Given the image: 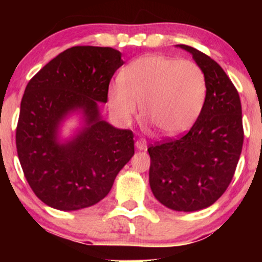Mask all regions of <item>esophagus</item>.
<instances>
[{
	"label": "esophagus",
	"mask_w": 262,
	"mask_h": 262,
	"mask_svg": "<svg viewBox=\"0 0 262 262\" xmlns=\"http://www.w3.org/2000/svg\"><path fill=\"white\" fill-rule=\"evenodd\" d=\"M135 148L138 150H145L146 149V140L145 139H138L135 141Z\"/></svg>",
	"instance_id": "obj_1"
}]
</instances>
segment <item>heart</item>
<instances>
[{
    "label": "heart",
    "mask_w": 262,
    "mask_h": 262,
    "mask_svg": "<svg viewBox=\"0 0 262 262\" xmlns=\"http://www.w3.org/2000/svg\"><path fill=\"white\" fill-rule=\"evenodd\" d=\"M207 79L202 69L189 60L146 55L129 64L121 83L108 91V106L122 122H130L141 106L144 118L159 133L175 137L188 130L202 112Z\"/></svg>",
    "instance_id": "heart-1"
}]
</instances>
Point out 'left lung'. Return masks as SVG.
<instances>
[{"label":"left lung","instance_id":"8db88e82","mask_svg":"<svg viewBox=\"0 0 262 262\" xmlns=\"http://www.w3.org/2000/svg\"><path fill=\"white\" fill-rule=\"evenodd\" d=\"M192 55L207 79L202 112L179 139L151 145L149 183L161 204L177 212H196L212 206L235 172L242 154V103L223 69L188 45H177Z\"/></svg>","mask_w":262,"mask_h":262}]
</instances>
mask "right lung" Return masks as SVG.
Returning <instances> with one entry per match:
<instances>
[{"label": "right lung", "instance_id": "obj_1", "mask_svg": "<svg viewBox=\"0 0 262 262\" xmlns=\"http://www.w3.org/2000/svg\"><path fill=\"white\" fill-rule=\"evenodd\" d=\"M124 64L113 48L80 45L60 53L26 87L16 144L20 166L39 200L59 210H79L107 196L134 155L133 133L104 121L108 86ZM75 116L77 128L62 127Z\"/></svg>", "mask_w": 262, "mask_h": 262}]
</instances>
